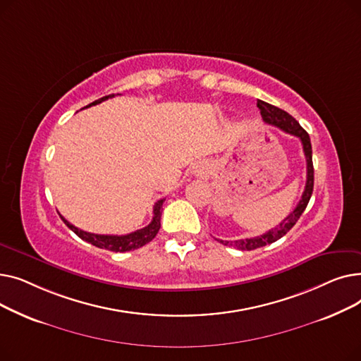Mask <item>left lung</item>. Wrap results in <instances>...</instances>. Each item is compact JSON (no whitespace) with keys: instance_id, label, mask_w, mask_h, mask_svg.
<instances>
[{"instance_id":"obj_1","label":"left lung","mask_w":361,"mask_h":361,"mask_svg":"<svg viewBox=\"0 0 361 361\" xmlns=\"http://www.w3.org/2000/svg\"><path fill=\"white\" fill-rule=\"evenodd\" d=\"M257 108L260 109V116H262L264 123L272 124L275 127H279L281 130H283L286 133H290V135H293V136H295L301 140L302 152H305L306 162H307V180H306L305 192H302V196H301L298 204L295 206V209L286 219H283L278 226H275V228L269 230L267 234H262V235L253 237V238L237 240V241L218 240L219 243H222L225 245H234V247L238 249V250H255V249L263 247V245H267V244L275 243L276 240H279L281 237L286 235L295 225V222L298 221L301 214L305 212V209L307 207V203L312 197V193H313L314 169H313V161H312V143H310V137L307 135V131L302 128L297 123V120L293 118L288 112L279 109L278 106H274V105L264 102V101H257Z\"/></svg>"}]
</instances>
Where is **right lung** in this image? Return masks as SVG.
<instances>
[{"label":"right lung","mask_w":361,"mask_h":361,"mask_svg":"<svg viewBox=\"0 0 361 361\" xmlns=\"http://www.w3.org/2000/svg\"><path fill=\"white\" fill-rule=\"evenodd\" d=\"M120 94V93H117ZM116 97V94H108V97H104L98 101H94L92 104H89L86 108L92 106V105H97V104H101L102 101L108 99V98H112ZM165 199H161L158 200L155 204H154V218H152V222L145 226V228L142 230H137L135 233H130V234H126V235H104V234H92V233H86L83 230H79L78 226L71 225L67 219H64V216H61V219L64 221V224L68 226V228L75 234L79 235L82 240L97 245V247L99 249H105V250H109V252H130V250H136L139 247H142V245L147 244L149 241H152L155 238V235L158 234L159 228H161V215H162V203H164Z\"/></svg>","instance_id":"1"}]
</instances>
